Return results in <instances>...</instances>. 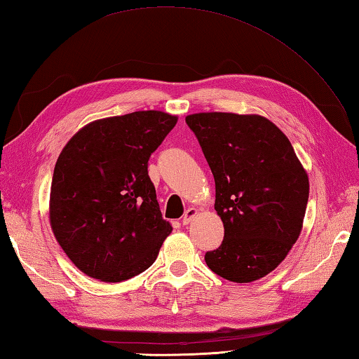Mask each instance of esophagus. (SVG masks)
<instances>
[{"instance_id":"34e87169","label":"esophagus","mask_w":359,"mask_h":359,"mask_svg":"<svg viewBox=\"0 0 359 359\" xmlns=\"http://www.w3.org/2000/svg\"><path fill=\"white\" fill-rule=\"evenodd\" d=\"M196 215H198V208H194V207L188 208L187 212H185V215H184V217H182V224H184V226H188V224L191 222V219H193Z\"/></svg>"}]
</instances>
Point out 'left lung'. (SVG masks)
Returning a JSON list of instances; mask_svg holds the SVG:
<instances>
[{
  "label": "left lung",
  "mask_w": 359,
  "mask_h": 359,
  "mask_svg": "<svg viewBox=\"0 0 359 359\" xmlns=\"http://www.w3.org/2000/svg\"><path fill=\"white\" fill-rule=\"evenodd\" d=\"M215 177L224 241L207 252L217 276L250 283L290 254L304 227L310 182L294 147L262 115L202 111L185 118Z\"/></svg>",
  "instance_id": "obj_1"
}]
</instances>
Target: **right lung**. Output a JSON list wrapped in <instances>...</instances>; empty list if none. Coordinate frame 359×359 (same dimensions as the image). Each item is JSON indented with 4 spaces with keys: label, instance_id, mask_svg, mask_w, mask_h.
<instances>
[{
    "label": "right lung",
    "instance_id": "add662e5",
    "mask_svg": "<svg viewBox=\"0 0 359 359\" xmlns=\"http://www.w3.org/2000/svg\"><path fill=\"white\" fill-rule=\"evenodd\" d=\"M177 123L160 110L91 121L55 161L49 224L86 276L119 283L156 262L171 224L161 217L147 160Z\"/></svg>",
    "mask_w": 359,
    "mask_h": 359
}]
</instances>
